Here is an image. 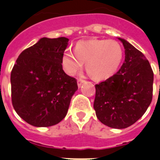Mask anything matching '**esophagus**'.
Wrapping results in <instances>:
<instances>
[{"mask_svg": "<svg viewBox=\"0 0 160 160\" xmlns=\"http://www.w3.org/2000/svg\"><path fill=\"white\" fill-rule=\"evenodd\" d=\"M85 82V80H81V79H79V80H77V85H78V87L80 88L81 85H82L83 83Z\"/></svg>", "mask_w": 160, "mask_h": 160, "instance_id": "1", "label": "esophagus"}]
</instances>
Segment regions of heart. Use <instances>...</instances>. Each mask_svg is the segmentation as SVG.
<instances>
[{
	"label": "heart",
	"instance_id": "obj_1",
	"mask_svg": "<svg viewBox=\"0 0 160 160\" xmlns=\"http://www.w3.org/2000/svg\"><path fill=\"white\" fill-rule=\"evenodd\" d=\"M124 57L121 45L113 40L92 39L78 41L75 53L65 51L61 63L69 75H75L85 63L87 72L95 80H107L116 74Z\"/></svg>",
	"mask_w": 160,
	"mask_h": 160
}]
</instances>
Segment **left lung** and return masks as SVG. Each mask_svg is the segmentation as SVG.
<instances>
[{
  "mask_svg": "<svg viewBox=\"0 0 160 160\" xmlns=\"http://www.w3.org/2000/svg\"><path fill=\"white\" fill-rule=\"evenodd\" d=\"M124 62L112 77L95 85L94 109L98 119L113 129H125L139 119L153 95L154 73L142 52L124 39Z\"/></svg>",
  "mask_w": 160,
  "mask_h": 160,
  "instance_id": "left-lung-1",
  "label": "left lung"
}]
</instances>
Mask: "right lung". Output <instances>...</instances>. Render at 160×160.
I'll list each match as a JSON object with an SVG mask.
<instances>
[{"instance_id":"right-lung-1","label":"right lung","mask_w":160,"mask_h":160,"mask_svg":"<svg viewBox=\"0 0 160 160\" xmlns=\"http://www.w3.org/2000/svg\"><path fill=\"white\" fill-rule=\"evenodd\" d=\"M65 37H43L23 51L11 74V100L19 116L36 127H49L67 114L78 90L75 78L63 70Z\"/></svg>"}]
</instances>
